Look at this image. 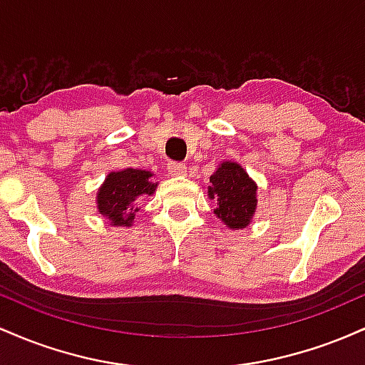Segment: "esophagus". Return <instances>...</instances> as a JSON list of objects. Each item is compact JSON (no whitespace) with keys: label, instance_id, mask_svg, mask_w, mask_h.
<instances>
[{"label":"esophagus","instance_id":"obj_1","mask_svg":"<svg viewBox=\"0 0 365 365\" xmlns=\"http://www.w3.org/2000/svg\"><path fill=\"white\" fill-rule=\"evenodd\" d=\"M168 171H170V175H173V177H182V175L187 173V166L183 165V163L171 161L168 165Z\"/></svg>","mask_w":365,"mask_h":365}]
</instances>
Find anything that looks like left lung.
Masks as SVG:
<instances>
[{"mask_svg": "<svg viewBox=\"0 0 365 365\" xmlns=\"http://www.w3.org/2000/svg\"><path fill=\"white\" fill-rule=\"evenodd\" d=\"M209 199L215 200V215L232 230L249 226L257 207V185L238 163L223 161L209 178Z\"/></svg>", "mask_w": 365, "mask_h": 365, "instance_id": "1", "label": "left lung"}]
</instances>
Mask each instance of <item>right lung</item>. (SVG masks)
Segmentation results:
<instances>
[{"label":"right lung","instance_id":"1","mask_svg":"<svg viewBox=\"0 0 365 365\" xmlns=\"http://www.w3.org/2000/svg\"><path fill=\"white\" fill-rule=\"evenodd\" d=\"M150 177L153 173L145 170L111 171L98 190V211L113 226H130L139 211L135 200L156 190L158 183L150 182Z\"/></svg>","mask_w":365,"mask_h":365}]
</instances>
